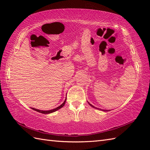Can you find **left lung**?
<instances>
[{"instance_id":"left-lung-1","label":"left lung","mask_w":150,"mask_h":150,"mask_svg":"<svg viewBox=\"0 0 150 150\" xmlns=\"http://www.w3.org/2000/svg\"><path fill=\"white\" fill-rule=\"evenodd\" d=\"M88 104H90V106H91V107H93V108H96V109H97V110H102V111H108V110H101V109H99V108H95V106H93V105H92V104H91L90 103H88Z\"/></svg>"}]
</instances>
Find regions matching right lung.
I'll return each instance as SVG.
<instances>
[{
  "label": "right lung",
  "instance_id": "1",
  "mask_svg": "<svg viewBox=\"0 0 150 150\" xmlns=\"http://www.w3.org/2000/svg\"><path fill=\"white\" fill-rule=\"evenodd\" d=\"M66 99H65V100L64 101V103H62L61 105H60L59 106H58V107H57V108H55V109H53V110H46V111H44V110H37V109H35V108H31V109L33 110H35V111H37V112H39V113H43V114H49V113H52L55 112V111H57V110H58L60 109V108H62L64 106L65 103H66Z\"/></svg>",
  "mask_w": 150,
  "mask_h": 150
}]
</instances>
